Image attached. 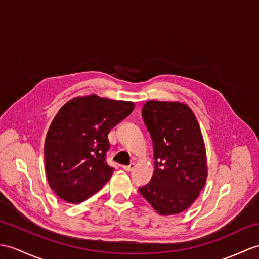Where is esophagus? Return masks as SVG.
<instances>
[{
  "label": "esophagus",
  "instance_id": "34e87169",
  "mask_svg": "<svg viewBox=\"0 0 259 259\" xmlns=\"http://www.w3.org/2000/svg\"><path fill=\"white\" fill-rule=\"evenodd\" d=\"M134 168H135V163H131L130 166H123V169L125 170V171H127V172L133 171Z\"/></svg>",
  "mask_w": 259,
  "mask_h": 259
}]
</instances>
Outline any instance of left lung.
Listing matches in <instances>:
<instances>
[{
  "label": "left lung",
  "instance_id": "1",
  "mask_svg": "<svg viewBox=\"0 0 259 259\" xmlns=\"http://www.w3.org/2000/svg\"><path fill=\"white\" fill-rule=\"evenodd\" d=\"M143 118L154 146L155 171L138 189L160 215L187 210L200 195L207 178L205 145L190 106L172 101H147Z\"/></svg>",
  "mask_w": 259,
  "mask_h": 259
}]
</instances>
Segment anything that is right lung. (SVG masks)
<instances>
[{"label":"right lung","mask_w":259,"mask_h":259,"mask_svg":"<svg viewBox=\"0 0 259 259\" xmlns=\"http://www.w3.org/2000/svg\"><path fill=\"white\" fill-rule=\"evenodd\" d=\"M134 102L77 97L61 106L47 132L44 154L50 188L68 203H80L97 193L114 169L105 161L108 135L134 110Z\"/></svg>","instance_id":"1"}]
</instances>
